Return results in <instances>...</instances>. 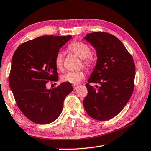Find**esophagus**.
Masks as SVG:
<instances>
[{"mask_svg":"<svg viewBox=\"0 0 151 151\" xmlns=\"http://www.w3.org/2000/svg\"><path fill=\"white\" fill-rule=\"evenodd\" d=\"M78 86H77V85H74L73 88H74V90H76V89L78 88Z\"/></svg>","mask_w":151,"mask_h":151,"instance_id":"1","label":"esophagus"}]
</instances>
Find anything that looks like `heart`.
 Instances as JSON below:
<instances>
[{"label":"heart","instance_id":"heart-1","mask_svg":"<svg viewBox=\"0 0 151 151\" xmlns=\"http://www.w3.org/2000/svg\"><path fill=\"white\" fill-rule=\"evenodd\" d=\"M68 49L73 53L76 54L81 59H84V64L89 65L90 63V59L89 57L91 54V49L88 45L83 42L75 41L70 43L68 46ZM63 54L61 52H59L56 55L55 58V65L57 69L61 70L63 68ZM84 78V72L83 70L78 71H69L65 73L61 76V81L64 83H68L72 84H77Z\"/></svg>","mask_w":151,"mask_h":151}]
</instances>
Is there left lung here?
<instances>
[{"label": "left lung", "instance_id": "1", "mask_svg": "<svg viewBox=\"0 0 151 151\" xmlns=\"http://www.w3.org/2000/svg\"><path fill=\"white\" fill-rule=\"evenodd\" d=\"M84 39L96 49L97 62L88 80V94L83 100L86 113L93 119L106 121L116 116L129 100L134 89L135 65L122 42L114 35L99 32Z\"/></svg>", "mask_w": 151, "mask_h": 151}]
</instances>
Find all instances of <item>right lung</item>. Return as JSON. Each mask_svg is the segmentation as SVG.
I'll return each mask as SVG.
<instances>
[{
  "label": "right lung",
  "instance_id": "right-lung-1",
  "mask_svg": "<svg viewBox=\"0 0 151 151\" xmlns=\"http://www.w3.org/2000/svg\"><path fill=\"white\" fill-rule=\"evenodd\" d=\"M71 35H43L18 46L13 55L9 85L19 109L37 124H48L61 114L65 97L73 90L63 83L48 90L49 81H58L55 58Z\"/></svg>",
  "mask_w": 151,
  "mask_h": 151
}]
</instances>
